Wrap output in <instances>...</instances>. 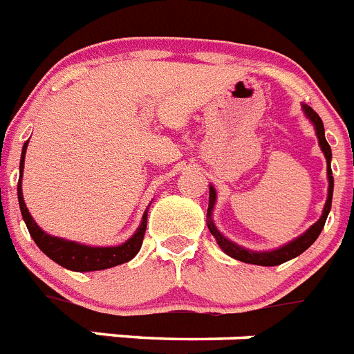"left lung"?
Wrapping results in <instances>:
<instances>
[{
    "mask_svg": "<svg viewBox=\"0 0 354 354\" xmlns=\"http://www.w3.org/2000/svg\"><path fill=\"white\" fill-rule=\"evenodd\" d=\"M303 113L304 116L312 122L313 129H315V134H317V140H319V147H321L322 153L326 157V170H328V198H326V204H324V209H322L321 218L317 220L313 223L312 227L304 231L301 236L294 238V240H290L288 243L285 245L277 247V249H272V250H250L245 249V247L238 245L234 241H231L229 238H225L222 232L216 229L213 222V209H214V204H216V189L213 188V184H209V206H207V229L211 231V234L214 236L216 243H218L220 249L225 252L227 256L231 258L238 259V261H243V263H250V265H261V267H276V265L285 263L288 259H294L297 258L299 254H303L304 250L308 247L312 245L313 241L319 238L321 231L324 229V223L326 218H328L329 209H331V198H333V174H331V147L328 145L326 141V136H324V125H322V120L319 118V114L313 111L312 107H308V105L303 104Z\"/></svg>",
    "mask_w": 354,
    "mask_h": 354,
    "instance_id": "8db88e82",
    "label": "left lung"
}]
</instances>
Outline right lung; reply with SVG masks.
<instances>
[{
	"label": "right lung",
	"instance_id": "1",
	"mask_svg": "<svg viewBox=\"0 0 354 354\" xmlns=\"http://www.w3.org/2000/svg\"><path fill=\"white\" fill-rule=\"evenodd\" d=\"M28 141L23 145V152H21V162H19V183H17V198H19V207L23 220H25L26 227H28L30 236L33 241L37 243L39 249L44 252L50 259H53L55 263L60 267L68 268L73 272H93V270H105V268L116 267V265L127 263L131 261L141 249L143 243L145 231H147V216H148V207L143 213L140 227L136 229V232L127 241H123L122 245L116 247H93V245H84L78 241L66 240V238L53 236L48 234L46 231H42L39 227L35 220L32 218L28 207L23 198V168H25V153Z\"/></svg>",
	"mask_w": 354,
	"mask_h": 354
}]
</instances>
